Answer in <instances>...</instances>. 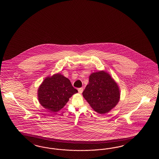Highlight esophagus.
Wrapping results in <instances>:
<instances>
[{"mask_svg":"<svg viewBox=\"0 0 159 159\" xmlns=\"http://www.w3.org/2000/svg\"><path fill=\"white\" fill-rule=\"evenodd\" d=\"M78 92H79V93L81 94V93L83 92V91H84V89H83V88H79V89H78Z\"/></svg>","mask_w":159,"mask_h":159,"instance_id":"esophagus-1","label":"esophagus"}]
</instances>
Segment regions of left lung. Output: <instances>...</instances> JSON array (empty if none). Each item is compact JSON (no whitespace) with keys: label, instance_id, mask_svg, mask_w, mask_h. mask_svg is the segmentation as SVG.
Masks as SVG:
<instances>
[{"label":"left lung","instance_id":"1","mask_svg":"<svg viewBox=\"0 0 159 159\" xmlns=\"http://www.w3.org/2000/svg\"><path fill=\"white\" fill-rule=\"evenodd\" d=\"M89 82L82 94L93 110L103 114L115 107L119 101L120 90L108 73H93Z\"/></svg>","mask_w":159,"mask_h":159}]
</instances>
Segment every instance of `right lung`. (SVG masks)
Segmentation results:
<instances>
[{"instance_id":"add662e5","label":"right lung","mask_w":159,"mask_h":159,"mask_svg":"<svg viewBox=\"0 0 159 159\" xmlns=\"http://www.w3.org/2000/svg\"><path fill=\"white\" fill-rule=\"evenodd\" d=\"M77 92L68 78L57 73L48 77L42 82L37 91L38 99L43 107L55 112L63 108Z\"/></svg>"}]
</instances>
